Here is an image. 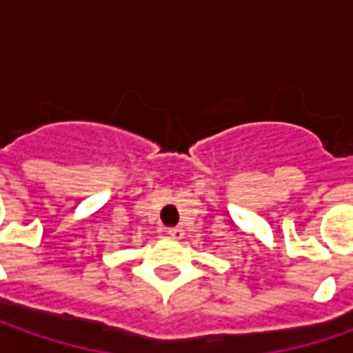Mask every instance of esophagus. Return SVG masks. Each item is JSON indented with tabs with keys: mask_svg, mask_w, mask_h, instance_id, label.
<instances>
[{
	"mask_svg": "<svg viewBox=\"0 0 353 353\" xmlns=\"http://www.w3.org/2000/svg\"><path fill=\"white\" fill-rule=\"evenodd\" d=\"M167 234H169L170 237H174V239H181V237L184 236V230L176 225V228H169V230H167Z\"/></svg>",
	"mask_w": 353,
	"mask_h": 353,
	"instance_id": "obj_1",
	"label": "esophagus"
}]
</instances>
